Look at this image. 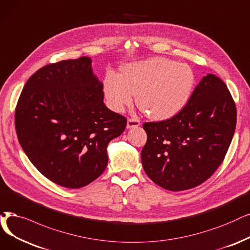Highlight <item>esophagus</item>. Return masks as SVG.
Segmentation results:
<instances>
[{
    "label": "esophagus",
    "mask_w": 250,
    "mask_h": 250,
    "mask_svg": "<svg viewBox=\"0 0 250 250\" xmlns=\"http://www.w3.org/2000/svg\"><path fill=\"white\" fill-rule=\"evenodd\" d=\"M141 125V122H139V120L136 119V118H130L127 120V129H130V128H134V127H137Z\"/></svg>",
    "instance_id": "esophagus-1"
}]
</instances>
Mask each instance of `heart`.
Returning <instances> with one entry per match:
<instances>
[{
  "label": "heart",
  "mask_w": 250,
  "mask_h": 250,
  "mask_svg": "<svg viewBox=\"0 0 250 250\" xmlns=\"http://www.w3.org/2000/svg\"><path fill=\"white\" fill-rule=\"evenodd\" d=\"M196 84L193 68L165 57L127 63L121 73H107L104 81L106 102L113 111L123 112L133 103L154 120L177 115L191 98Z\"/></svg>",
  "instance_id": "obj_1"
}]
</instances>
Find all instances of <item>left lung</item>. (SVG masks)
I'll use <instances>...</instances> for the list:
<instances>
[{"label":"left lung","instance_id":"1","mask_svg":"<svg viewBox=\"0 0 250 250\" xmlns=\"http://www.w3.org/2000/svg\"><path fill=\"white\" fill-rule=\"evenodd\" d=\"M236 120L227 85L212 74L203 77L177 115L143 125L147 141L141 157L146 175L173 192L201 185L222 164Z\"/></svg>","mask_w":250,"mask_h":250}]
</instances>
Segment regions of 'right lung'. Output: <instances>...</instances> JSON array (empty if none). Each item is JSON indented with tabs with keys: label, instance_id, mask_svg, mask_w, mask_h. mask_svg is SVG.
<instances>
[{
	"label": "right lung",
	"instance_id": "add662e5",
	"mask_svg": "<svg viewBox=\"0 0 250 250\" xmlns=\"http://www.w3.org/2000/svg\"><path fill=\"white\" fill-rule=\"evenodd\" d=\"M125 117L104 104L91 58L40 68L25 83L15 109L19 144L34 166L68 188L92 183L107 165L106 147L121 135Z\"/></svg>",
	"mask_w": 250,
	"mask_h": 250
}]
</instances>
